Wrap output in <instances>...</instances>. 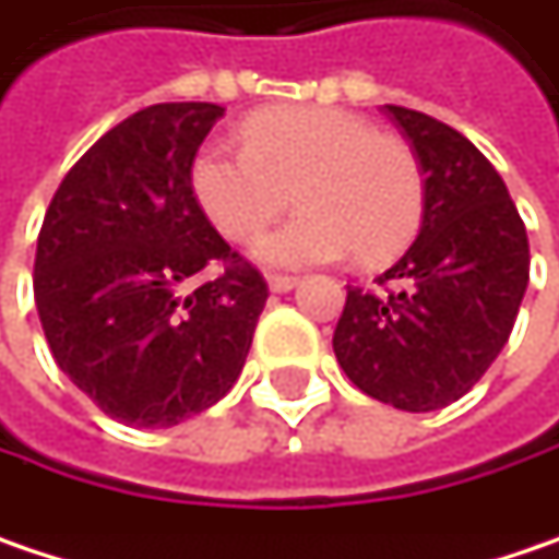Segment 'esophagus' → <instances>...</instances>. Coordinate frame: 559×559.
Instances as JSON below:
<instances>
[{
	"mask_svg": "<svg viewBox=\"0 0 559 559\" xmlns=\"http://www.w3.org/2000/svg\"><path fill=\"white\" fill-rule=\"evenodd\" d=\"M266 286H270V293H289V289H296V286H299V276L273 273V276H266Z\"/></svg>",
	"mask_w": 559,
	"mask_h": 559,
	"instance_id": "obj_1",
	"label": "esophagus"
}]
</instances>
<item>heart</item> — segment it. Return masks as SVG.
<instances>
[{
  "instance_id": "b5f03b06",
  "label": "heart",
  "mask_w": 559,
  "mask_h": 559,
  "mask_svg": "<svg viewBox=\"0 0 559 559\" xmlns=\"http://www.w3.org/2000/svg\"><path fill=\"white\" fill-rule=\"evenodd\" d=\"M245 148L206 142L190 190L222 235L248 241L289 200L301 210L266 231L254 254L270 266L328 263L353 251L362 266L401 254L423 219L414 148L340 107H270L241 123Z\"/></svg>"
}]
</instances>
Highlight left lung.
I'll use <instances>...</instances> for the list:
<instances>
[{
	"label": "left lung",
	"instance_id": "left-lung-1",
	"mask_svg": "<svg viewBox=\"0 0 559 559\" xmlns=\"http://www.w3.org/2000/svg\"><path fill=\"white\" fill-rule=\"evenodd\" d=\"M426 175L417 241L379 289L346 286L334 331L340 369L359 391L426 414L467 394L512 334L528 286V235L515 203L459 130L384 104Z\"/></svg>",
	"mask_w": 559,
	"mask_h": 559
}]
</instances>
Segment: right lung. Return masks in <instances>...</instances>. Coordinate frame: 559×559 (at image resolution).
I'll return each mask as SVG.
<instances>
[{
	"mask_svg": "<svg viewBox=\"0 0 559 559\" xmlns=\"http://www.w3.org/2000/svg\"><path fill=\"white\" fill-rule=\"evenodd\" d=\"M219 104L142 107L62 178L34 258V301L66 379L127 426H178L238 381L266 283L210 225L190 165ZM216 281L193 287L206 265Z\"/></svg>",
	"mask_w": 559,
	"mask_h": 559,
	"instance_id": "right-lung-1",
	"label": "right lung"
}]
</instances>
